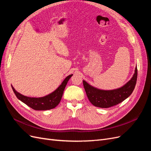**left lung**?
<instances>
[{"label":"left lung","mask_w":151,"mask_h":151,"mask_svg":"<svg viewBox=\"0 0 151 151\" xmlns=\"http://www.w3.org/2000/svg\"><path fill=\"white\" fill-rule=\"evenodd\" d=\"M137 79V68L132 79L124 86L113 90H101L89 85L83 81L84 88L89 101L94 106L107 108L120 103L129 97L133 92Z\"/></svg>","instance_id":"1"}]
</instances>
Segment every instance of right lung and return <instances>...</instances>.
<instances>
[{"instance_id":"obj_1","label":"right lung","mask_w":151,"mask_h":151,"mask_svg":"<svg viewBox=\"0 0 151 151\" xmlns=\"http://www.w3.org/2000/svg\"><path fill=\"white\" fill-rule=\"evenodd\" d=\"M72 76L73 74L68 76L63 80L60 86L55 91H54L53 93L45 96L44 97L41 98H31L26 96L18 93L14 88L12 86H11L16 97L20 101L23 102L26 105H28V106L32 109H35V110H48V109H51L55 108L59 104V103L60 102L63 91H64L67 82Z\"/></svg>"}]
</instances>
